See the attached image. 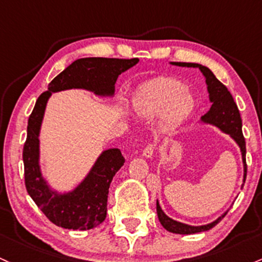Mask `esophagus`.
Returning a JSON list of instances; mask_svg holds the SVG:
<instances>
[{
	"instance_id": "obj_1",
	"label": "esophagus",
	"mask_w": 262,
	"mask_h": 262,
	"mask_svg": "<svg viewBox=\"0 0 262 262\" xmlns=\"http://www.w3.org/2000/svg\"><path fill=\"white\" fill-rule=\"evenodd\" d=\"M154 149H155V145L154 144H148L144 148V150H143V157L144 158H151L153 157V154H154Z\"/></svg>"
}]
</instances>
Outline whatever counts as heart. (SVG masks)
Segmentation results:
<instances>
[{"label":"heart","instance_id":"obj_1","mask_svg":"<svg viewBox=\"0 0 262 262\" xmlns=\"http://www.w3.org/2000/svg\"><path fill=\"white\" fill-rule=\"evenodd\" d=\"M130 105L139 118L149 119L160 114V129L170 130L191 113L194 98L182 80L162 77L138 89Z\"/></svg>","mask_w":262,"mask_h":262}]
</instances>
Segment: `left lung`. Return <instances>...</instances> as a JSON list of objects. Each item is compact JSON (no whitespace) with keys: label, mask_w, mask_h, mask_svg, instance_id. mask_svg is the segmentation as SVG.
<instances>
[{"label":"left lung","mask_w":262,"mask_h":262,"mask_svg":"<svg viewBox=\"0 0 262 262\" xmlns=\"http://www.w3.org/2000/svg\"><path fill=\"white\" fill-rule=\"evenodd\" d=\"M175 66H180V67H194L199 68L201 73L204 74L206 79V84H208V92H209V98L212 103L211 108L206 114L201 117V120L209 124H212L223 130L224 133L230 134V137L237 143L240 146L241 155H243V162H244V182L246 179V171H248V165H246V143L245 138L243 136V122H241L240 112L235 103L234 98H232L231 93L228 91V88L220 82L214 73L209 70L205 66L198 64V63H185V62H173ZM157 212L158 217H159L160 224L165 228L168 231L174 232V234H182V235H189V234H196V232L201 231H208L211 228H214L217 223L223 220L225 216L226 212L217 217L216 220L212 221L211 224L208 225H201V226H190L186 224L179 223L170 219L164 214V211L160 208L159 203L157 201Z\"/></svg>","instance_id":"left-lung-1"}]
</instances>
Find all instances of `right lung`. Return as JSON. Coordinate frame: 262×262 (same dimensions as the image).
I'll return each instance as SVG.
<instances>
[{
  "label": "right lung",
  "mask_w": 262,
  "mask_h": 262,
  "mask_svg": "<svg viewBox=\"0 0 262 262\" xmlns=\"http://www.w3.org/2000/svg\"><path fill=\"white\" fill-rule=\"evenodd\" d=\"M139 62L138 58L119 59L91 57L77 59L48 84L37 99L28 118L27 138L24 145L25 185L27 192L43 214L63 229L89 230L98 226L107 216L109 185L124 164L119 149H108L98 158L84 180L67 194L52 191L39 170V128L46 104L53 92L83 88L99 96H112L119 74Z\"/></svg>",
  "instance_id": "right-lung-1"
}]
</instances>
